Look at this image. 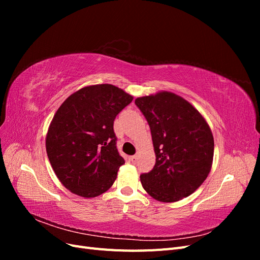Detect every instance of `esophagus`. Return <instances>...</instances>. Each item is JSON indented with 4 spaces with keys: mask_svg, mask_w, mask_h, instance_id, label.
<instances>
[{
    "mask_svg": "<svg viewBox=\"0 0 260 260\" xmlns=\"http://www.w3.org/2000/svg\"><path fill=\"white\" fill-rule=\"evenodd\" d=\"M137 160H138V157H137V156H131V157H130V161H131L132 164H136Z\"/></svg>",
    "mask_w": 260,
    "mask_h": 260,
    "instance_id": "obj_1",
    "label": "esophagus"
}]
</instances>
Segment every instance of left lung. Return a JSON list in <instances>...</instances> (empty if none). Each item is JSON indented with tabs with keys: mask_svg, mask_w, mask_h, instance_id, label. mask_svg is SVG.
Returning a JSON list of instances; mask_svg holds the SVG:
<instances>
[{
	"mask_svg": "<svg viewBox=\"0 0 260 260\" xmlns=\"http://www.w3.org/2000/svg\"><path fill=\"white\" fill-rule=\"evenodd\" d=\"M149 124L156 162L140 176L156 201L174 203L194 193L206 180L214 158V137L205 118L186 100L161 91L138 98Z\"/></svg>",
	"mask_w": 260,
	"mask_h": 260,
	"instance_id": "1",
	"label": "left lung"
}]
</instances>
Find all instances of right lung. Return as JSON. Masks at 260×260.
<instances>
[{
    "label": "right lung",
    "mask_w": 260,
    "mask_h": 260,
    "mask_svg": "<svg viewBox=\"0 0 260 260\" xmlns=\"http://www.w3.org/2000/svg\"><path fill=\"white\" fill-rule=\"evenodd\" d=\"M133 96L113 84L84 86L68 96L46 133L51 166L67 190L90 199L106 192L124 164L114 120Z\"/></svg>",
    "instance_id": "add662e5"
}]
</instances>
